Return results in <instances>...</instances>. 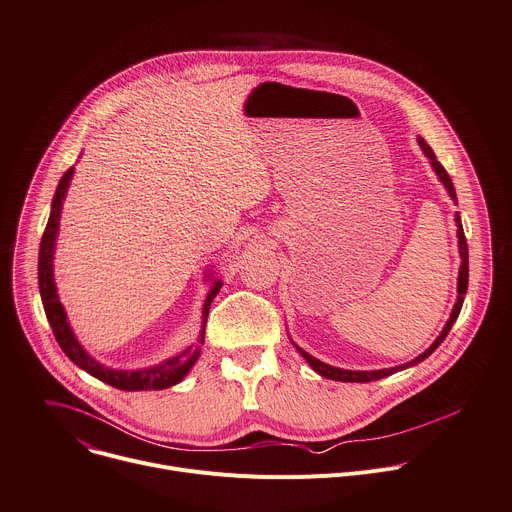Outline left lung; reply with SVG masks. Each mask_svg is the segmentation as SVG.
Returning <instances> with one entry per match:
<instances>
[{
    "mask_svg": "<svg viewBox=\"0 0 512 512\" xmlns=\"http://www.w3.org/2000/svg\"><path fill=\"white\" fill-rule=\"evenodd\" d=\"M418 145H421L423 153L429 157V161H431V165H433L435 173L439 175L441 183H443L445 188H447V192H449L451 200H457V196H455V188H453V181H451L449 173L445 171V167L437 161V157H435L433 149L423 141L421 136H418ZM455 224H457L459 255H461L459 277H457V302H455V306H453V310H451L449 320L445 322V327H443L441 335L437 337V341H435V343H433L425 353H421V355L414 357L412 361H408V363H404V365H396V367H390V369H376V371H351V369H339V367H333V365L322 363L320 359L312 357L310 353H306L304 349H300V347L296 345V349L302 353V357L308 361V365L316 371V374H320L322 378L335 380V382H374V380H382V378H386V376L396 374V371H400V369H406V367H410V365L421 363L423 359H427V357H429V355H431V353H433V351H435V349L445 341V337L449 335V331H451V327H453V322L457 320L459 310H461V306H463V296H466V292H468V277H470V275H468V271H470V267H468V241H466V235H463V226H461V218H459V214H455Z\"/></svg>",
    "mask_w": 512,
    "mask_h": 512,
    "instance_id": "obj_1",
    "label": "left lung"
}]
</instances>
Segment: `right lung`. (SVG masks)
<instances>
[{
  "label": "right lung",
  "instance_id": "add662e5",
  "mask_svg": "<svg viewBox=\"0 0 512 512\" xmlns=\"http://www.w3.org/2000/svg\"><path fill=\"white\" fill-rule=\"evenodd\" d=\"M73 177V167H69L65 171V175L61 177L57 192L53 198V206H51V216L49 222H46L44 235L40 241V251H38V288H40V298H42V306L46 312V318L51 322V329L55 333L57 343L61 345V349L65 351V355L79 365L83 371H87L89 376H94L118 390H126V392H134V390H163V388H171L175 384H179L188 371L192 369V365L198 361L200 357V347H190L185 349L183 353L161 361L159 365L153 367H145V369H136V371H122V369H110L104 367L102 363H98L94 357H89L87 351L79 345V341L75 339L69 322H67V314L63 304L59 302L57 296V286L53 280V255H55V243H57V232H59V218H61V208H63V200L67 196L69 183ZM222 282L216 280L214 286L210 288L206 302H204V310H202V333H200V343H204V333H206V318L210 312V304L216 298V294L220 292Z\"/></svg>",
  "mask_w": 512,
  "mask_h": 512
}]
</instances>
